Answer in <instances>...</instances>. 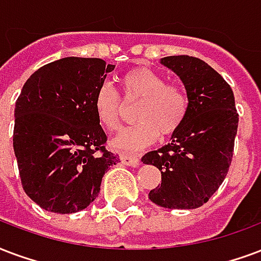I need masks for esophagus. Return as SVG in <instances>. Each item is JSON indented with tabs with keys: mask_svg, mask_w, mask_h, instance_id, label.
I'll return each mask as SVG.
<instances>
[{
	"mask_svg": "<svg viewBox=\"0 0 261 261\" xmlns=\"http://www.w3.org/2000/svg\"><path fill=\"white\" fill-rule=\"evenodd\" d=\"M121 162H122L123 165H128V166H138L139 164H140V161H139V158H136V156H132V155H125V154H122L121 155Z\"/></svg>",
	"mask_w": 261,
	"mask_h": 261,
	"instance_id": "34e87169",
	"label": "esophagus"
}]
</instances>
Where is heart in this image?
<instances>
[{"instance_id": "b5f03b06", "label": "heart", "mask_w": 261, "mask_h": 261, "mask_svg": "<svg viewBox=\"0 0 261 261\" xmlns=\"http://www.w3.org/2000/svg\"><path fill=\"white\" fill-rule=\"evenodd\" d=\"M123 97L140 99L136 109L138 122L123 128L111 146L119 151H136L156 140L158 135L170 136L181 126L189 110L186 92L176 84H168L160 72L148 67L130 68L121 77ZM96 118L109 130L117 129L121 115V99L113 86L101 85L93 99Z\"/></svg>"}]
</instances>
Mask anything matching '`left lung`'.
<instances>
[{"label":"left lung","instance_id":"8db88e82","mask_svg":"<svg viewBox=\"0 0 261 261\" xmlns=\"http://www.w3.org/2000/svg\"><path fill=\"white\" fill-rule=\"evenodd\" d=\"M184 84L189 110L170 143L143 155L158 168L161 184L148 198L169 209H195L216 193L231 165L238 113L234 93L220 74L198 58L161 59Z\"/></svg>","mask_w":261,"mask_h":261}]
</instances>
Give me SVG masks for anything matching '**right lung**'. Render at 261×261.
Masks as SVG:
<instances>
[{
  "mask_svg": "<svg viewBox=\"0 0 261 261\" xmlns=\"http://www.w3.org/2000/svg\"><path fill=\"white\" fill-rule=\"evenodd\" d=\"M114 64L63 58L31 74L15 107L13 150L24 193L42 209L75 213L100 193L118 156L106 150L93 99Z\"/></svg>",
  "mask_w": 261,
  "mask_h": 261,
  "instance_id": "right-lung-1",
  "label": "right lung"
}]
</instances>
